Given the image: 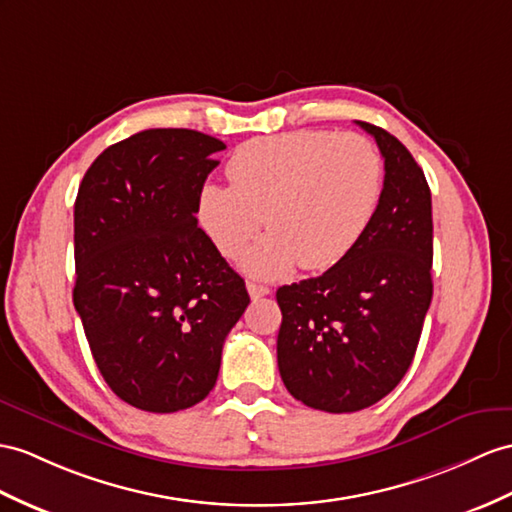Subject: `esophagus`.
I'll return each mask as SVG.
<instances>
[{
	"label": "esophagus",
	"mask_w": 512,
	"mask_h": 512,
	"mask_svg": "<svg viewBox=\"0 0 512 512\" xmlns=\"http://www.w3.org/2000/svg\"><path fill=\"white\" fill-rule=\"evenodd\" d=\"M247 291H249V297H252V299H258V297H265V295H269V286H265V284H258V282H247Z\"/></svg>",
	"instance_id": "esophagus-1"
}]
</instances>
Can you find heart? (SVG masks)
<instances>
[{
  "instance_id": "heart-1",
  "label": "heart",
  "mask_w": 512,
  "mask_h": 512,
  "mask_svg": "<svg viewBox=\"0 0 512 512\" xmlns=\"http://www.w3.org/2000/svg\"><path fill=\"white\" fill-rule=\"evenodd\" d=\"M226 173L230 184L199 189L197 221L226 258L241 256L263 221L269 234L243 258L258 278L334 267L363 239L384 191L380 152L354 132L258 136L234 149Z\"/></svg>"
}]
</instances>
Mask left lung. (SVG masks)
I'll return each mask as SVG.
<instances>
[{
	"label": "left lung",
	"instance_id": "obj_1",
	"mask_svg": "<svg viewBox=\"0 0 512 512\" xmlns=\"http://www.w3.org/2000/svg\"><path fill=\"white\" fill-rule=\"evenodd\" d=\"M384 158V191L363 239L317 278L280 286L278 369L302 404L356 413L413 363L432 302V195L413 154L356 121Z\"/></svg>",
	"mask_w": 512,
	"mask_h": 512
}]
</instances>
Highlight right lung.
<instances>
[{
  "mask_svg": "<svg viewBox=\"0 0 512 512\" xmlns=\"http://www.w3.org/2000/svg\"><path fill=\"white\" fill-rule=\"evenodd\" d=\"M221 149L195 130H143L104 149L78 189L73 306L112 393L147 413L213 391L223 341L249 304L195 217Z\"/></svg>",
  "mask_w": 512,
  "mask_h": 512,
  "instance_id": "obj_1",
  "label": "right lung"
}]
</instances>
